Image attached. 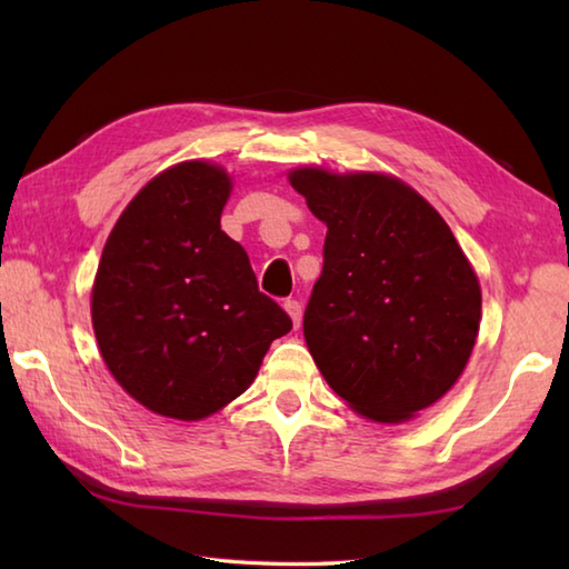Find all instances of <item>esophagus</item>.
Wrapping results in <instances>:
<instances>
[{
    "instance_id": "obj_1",
    "label": "esophagus",
    "mask_w": 569,
    "mask_h": 569,
    "mask_svg": "<svg viewBox=\"0 0 569 569\" xmlns=\"http://www.w3.org/2000/svg\"><path fill=\"white\" fill-rule=\"evenodd\" d=\"M283 308H286V312L288 316H291V320H293V325L298 328L300 325V318H303V306L298 303V300H293V298H288L286 303H283Z\"/></svg>"
}]
</instances>
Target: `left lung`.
Listing matches in <instances>:
<instances>
[{"mask_svg":"<svg viewBox=\"0 0 569 569\" xmlns=\"http://www.w3.org/2000/svg\"><path fill=\"white\" fill-rule=\"evenodd\" d=\"M328 224L303 335L342 401L373 422H406L462 377L481 322L475 266L440 212L379 171H288Z\"/></svg>","mask_w":569,"mask_h":569,"instance_id":"obj_1","label":"left lung"}]
</instances>
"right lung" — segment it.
Wrapping results in <instances>:
<instances>
[{
    "label": "right lung",
    "instance_id": "right-lung-1",
    "mask_svg": "<svg viewBox=\"0 0 569 569\" xmlns=\"http://www.w3.org/2000/svg\"><path fill=\"white\" fill-rule=\"evenodd\" d=\"M232 176L180 161L119 214L94 273V340L114 381L156 416L210 418L257 379L293 322L259 293L247 251L220 217Z\"/></svg>",
    "mask_w": 569,
    "mask_h": 569
}]
</instances>
